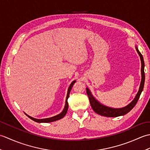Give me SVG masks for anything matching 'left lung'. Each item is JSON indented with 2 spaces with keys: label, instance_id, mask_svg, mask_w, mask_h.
Instances as JSON below:
<instances>
[{
  "label": "left lung",
  "instance_id": "obj_1",
  "mask_svg": "<svg viewBox=\"0 0 150 150\" xmlns=\"http://www.w3.org/2000/svg\"><path fill=\"white\" fill-rule=\"evenodd\" d=\"M136 50L137 51L139 55L141 57V64H142V68H141V73H142V80L141 82V85H140L139 90L138 91L137 94L135 98H134L131 103L129 104L128 106H125L122 108H119V109H115V108H111L107 106H103V104H100L98 102L95 100V98L92 96L91 92L89 90L88 88H86V93L90 100V103L92 109L95 112H96L97 114L100 115L102 116L108 117H119L121 115H124L126 113H128L129 111H131L134 106L136 105L137 103L139 100L141 95L142 91L143 90V88H144V81H145V74H144V59H143V57L142 54L140 53L138 50L137 47H136Z\"/></svg>",
  "mask_w": 150,
  "mask_h": 150
}]
</instances>
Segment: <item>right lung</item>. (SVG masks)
<instances>
[{"label":"right lung","mask_w":150,"mask_h":150,"mask_svg":"<svg viewBox=\"0 0 150 150\" xmlns=\"http://www.w3.org/2000/svg\"><path fill=\"white\" fill-rule=\"evenodd\" d=\"M75 82V81H73L71 82V84H70L69 87L68 88V93H67V97H66V104H65V107L64 108L63 111H62L61 113H60V114L57 115L56 116H54L53 117H50V118H47V119H35V118H33L31 117L29 115H28L27 114H26V115L30 118V119H31V120H33L34 121H35V122H44V123H46V122H53V121H56V120H58L60 119H62V118H63L65 116V115L66 114L67 111H68V98L69 97V93H70V91H71V88L73 87V84H74Z\"/></svg>","instance_id":"1"}]
</instances>
